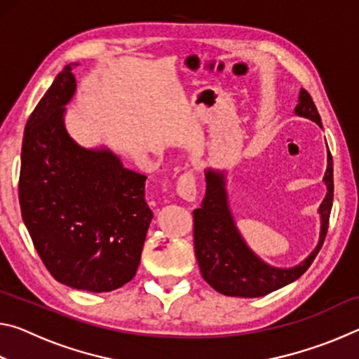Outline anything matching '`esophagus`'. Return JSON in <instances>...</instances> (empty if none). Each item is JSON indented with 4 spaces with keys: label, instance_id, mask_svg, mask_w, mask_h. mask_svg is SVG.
Segmentation results:
<instances>
[{
    "label": "esophagus",
    "instance_id": "34e87169",
    "mask_svg": "<svg viewBox=\"0 0 359 359\" xmlns=\"http://www.w3.org/2000/svg\"><path fill=\"white\" fill-rule=\"evenodd\" d=\"M175 191H177L182 199H185L188 203L196 199V179H194L193 172L188 171L180 175L177 179V184H175Z\"/></svg>",
    "mask_w": 359,
    "mask_h": 359
}]
</instances>
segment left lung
Masks as SVG:
<instances>
[{"instance_id": "obj_1", "label": "left lung", "mask_w": 359, "mask_h": 359, "mask_svg": "<svg viewBox=\"0 0 359 359\" xmlns=\"http://www.w3.org/2000/svg\"><path fill=\"white\" fill-rule=\"evenodd\" d=\"M296 115L312 120L321 126L320 114L306 90L301 88ZM323 182L326 196L320 204L321 218L320 239L315 250L294 267L282 269L264 263L255 255L236 226L228 205L226 179L224 172L208 169L205 171V196L199 209L193 210V241L201 276L212 288L224 296L259 297L285 287L299 278L313 263L323 245L334 198L332 156L327 149V168Z\"/></svg>"}]
</instances>
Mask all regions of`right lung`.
Returning <instances> with one entry per match:
<instances>
[{
  "label": "right lung",
  "instance_id": "1",
  "mask_svg": "<svg viewBox=\"0 0 359 359\" xmlns=\"http://www.w3.org/2000/svg\"><path fill=\"white\" fill-rule=\"evenodd\" d=\"M76 66H65L25 125L20 210L55 280L106 293L136 276L154 214L145 201V175L125 168L109 149L81 147L66 131Z\"/></svg>",
  "mask_w": 359,
  "mask_h": 359
}]
</instances>
